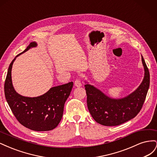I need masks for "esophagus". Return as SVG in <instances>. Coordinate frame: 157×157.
<instances>
[{
  "mask_svg": "<svg viewBox=\"0 0 157 157\" xmlns=\"http://www.w3.org/2000/svg\"><path fill=\"white\" fill-rule=\"evenodd\" d=\"M75 85L77 87H80L82 86V83H81V80H80V78H78L75 80Z\"/></svg>",
  "mask_w": 157,
  "mask_h": 157,
  "instance_id": "obj_1",
  "label": "esophagus"
}]
</instances>
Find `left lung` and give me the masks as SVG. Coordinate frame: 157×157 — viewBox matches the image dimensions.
<instances>
[{"label":"left lung","mask_w":157,"mask_h":157,"mask_svg":"<svg viewBox=\"0 0 157 157\" xmlns=\"http://www.w3.org/2000/svg\"><path fill=\"white\" fill-rule=\"evenodd\" d=\"M141 59L145 69L143 82L136 91L124 98L111 99L90 84L84 85L88 110L99 124L107 126H118L134 118L140 113L150 83L149 71L143 56Z\"/></svg>","instance_id":"left-lung-1"}]
</instances>
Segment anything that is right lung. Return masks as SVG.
<instances>
[{"instance_id":"1","label":"right lung","mask_w":157,"mask_h":157,"mask_svg":"<svg viewBox=\"0 0 157 157\" xmlns=\"http://www.w3.org/2000/svg\"><path fill=\"white\" fill-rule=\"evenodd\" d=\"M36 46L35 42H31L16 58ZM15 59L9 66L4 82L5 98L13 115L21 124L30 130L49 131L54 129L62 118L65 103L72 90L73 82L52 88L39 97L22 96L15 91L12 83L11 71Z\"/></svg>"}]
</instances>
